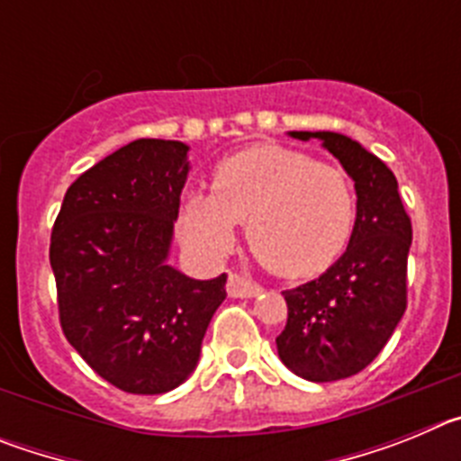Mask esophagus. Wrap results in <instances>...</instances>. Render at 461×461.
I'll list each match as a JSON object with an SVG mask.
<instances>
[{"label":"esophagus","mask_w":461,"mask_h":461,"mask_svg":"<svg viewBox=\"0 0 461 461\" xmlns=\"http://www.w3.org/2000/svg\"><path fill=\"white\" fill-rule=\"evenodd\" d=\"M260 291H263V288H260L256 281H251L249 276L238 275V272H233V275L228 276V295L230 297H254L258 295Z\"/></svg>","instance_id":"obj_1"}]
</instances>
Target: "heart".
I'll return each instance as SVG.
<instances>
[{
  "label": "heart",
  "instance_id": "1",
  "mask_svg": "<svg viewBox=\"0 0 461 461\" xmlns=\"http://www.w3.org/2000/svg\"><path fill=\"white\" fill-rule=\"evenodd\" d=\"M356 219V189L344 168L266 142L219 161L212 194L186 198L177 230L191 249L214 258L247 221V244L267 270L312 276L348 247Z\"/></svg>",
  "mask_w": 461,
  "mask_h": 461
}]
</instances>
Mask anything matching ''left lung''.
<instances>
[{
    "instance_id": "obj_1",
    "label": "left lung",
    "mask_w": 461,
    "mask_h": 461,
    "mask_svg": "<svg viewBox=\"0 0 461 461\" xmlns=\"http://www.w3.org/2000/svg\"><path fill=\"white\" fill-rule=\"evenodd\" d=\"M319 138L356 182L357 219L346 254L303 286L284 291L286 328L276 337L281 362L313 383L362 372L388 344L406 312V270L413 228L393 170L360 142L332 131Z\"/></svg>"
}]
</instances>
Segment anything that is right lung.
Masks as SVG:
<instances>
[{
    "label": "right lung",
    "instance_id": "add662e5",
    "mask_svg": "<svg viewBox=\"0 0 461 461\" xmlns=\"http://www.w3.org/2000/svg\"><path fill=\"white\" fill-rule=\"evenodd\" d=\"M177 140H133L73 182L50 235L59 325L101 378L161 394L194 372L226 275L166 266L189 164Z\"/></svg>",
    "mask_w": 461,
    "mask_h": 461
}]
</instances>
